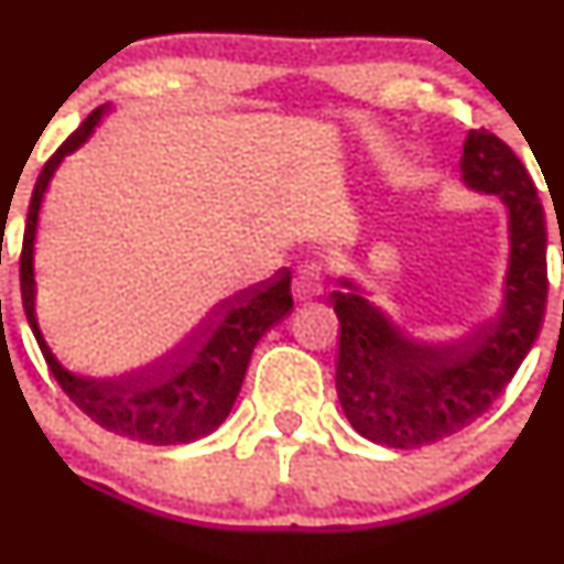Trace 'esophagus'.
<instances>
[{"mask_svg":"<svg viewBox=\"0 0 564 564\" xmlns=\"http://www.w3.org/2000/svg\"><path fill=\"white\" fill-rule=\"evenodd\" d=\"M292 292H294V300H297V303H308V300L322 297V292H324L322 267L318 264L300 267L297 275H294Z\"/></svg>","mask_w":564,"mask_h":564,"instance_id":"1","label":"esophagus"}]
</instances>
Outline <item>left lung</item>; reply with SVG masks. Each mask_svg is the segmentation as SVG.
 <instances>
[{
  "mask_svg": "<svg viewBox=\"0 0 564 564\" xmlns=\"http://www.w3.org/2000/svg\"><path fill=\"white\" fill-rule=\"evenodd\" d=\"M460 182L494 196L508 220V270L497 314L464 335L434 340L414 333L340 275L333 311L340 322L335 390L351 429L377 445L412 451L475 423L516 377L545 314V215L516 152L488 130H469Z\"/></svg>",
  "mask_w": 564,
  "mask_h": 564,
  "instance_id": "obj_1",
  "label": "left lung"
}]
</instances>
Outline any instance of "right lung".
I'll return each mask as SVG.
<instances>
[{"instance_id": "add662e5", "label": "right lung", "mask_w": 564, "mask_h": 564, "mask_svg": "<svg viewBox=\"0 0 564 564\" xmlns=\"http://www.w3.org/2000/svg\"><path fill=\"white\" fill-rule=\"evenodd\" d=\"M111 111V104L95 108L37 176L21 250V300L51 373L84 414L106 431L144 445H187L209 436L229 417L256 344L267 329L292 314V270L283 267L270 281H261L259 286L242 289L235 297L224 300L218 314L198 329V335H193L191 344L172 351L155 366L106 379L84 377L62 366L37 322L35 242L40 207L59 163L87 144Z\"/></svg>"}]
</instances>
